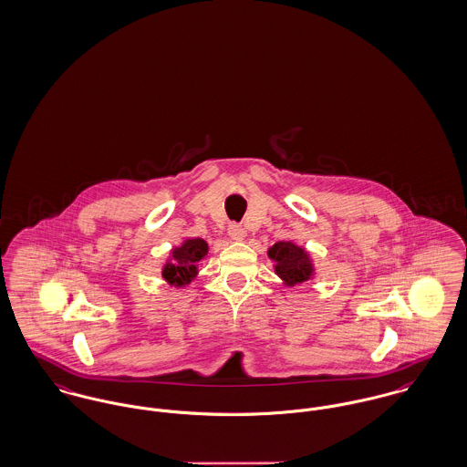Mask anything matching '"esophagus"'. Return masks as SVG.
<instances>
[{"label": "esophagus", "instance_id": "1", "mask_svg": "<svg viewBox=\"0 0 467 467\" xmlns=\"http://www.w3.org/2000/svg\"><path fill=\"white\" fill-rule=\"evenodd\" d=\"M227 233H229V238H231L233 242H242V240L245 238V229H244L240 223H231L229 229H227Z\"/></svg>", "mask_w": 467, "mask_h": 467}]
</instances>
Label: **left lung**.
Here are the masks:
<instances>
[{
    "label": "left lung",
    "mask_w": 467,
    "mask_h": 467,
    "mask_svg": "<svg viewBox=\"0 0 467 467\" xmlns=\"http://www.w3.org/2000/svg\"><path fill=\"white\" fill-rule=\"evenodd\" d=\"M268 255L272 261H275V274L287 286L302 285L313 277L315 268L309 254L291 242H277L274 247H270Z\"/></svg>",
    "instance_id": "obj_1"
}]
</instances>
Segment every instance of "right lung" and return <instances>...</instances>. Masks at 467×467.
I'll return each mask as SVG.
<instances>
[{"instance_id": "1", "label": "right lung", "mask_w": 467, "mask_h": 467, "mask_svg": "<svg viewBox=\"0 0 467 467\" xmlns=\"http://www.w3.org/2000/svg\"><path fill=\"white\" fill-rule=\"evenodd\" d=\"M208 244L201 238L186 240L181 247L172 251V259L163 266V279L169 285L184 286L190 285L192 279L197 275V263L206 257Z\"/></svg>"}]
</instances>
